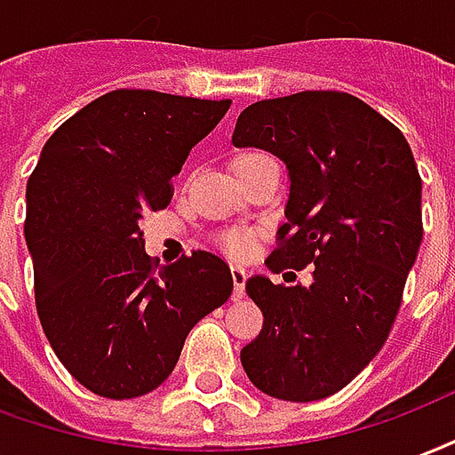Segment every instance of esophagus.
Returning <instances> with one entry per match:
<instances>
[{
  "label": "esophagus",
  "instance_id": "1",
  "mask_svg": "<svg viewBox=\"0 0 455 455\" xmlns=\"http://www.w3.org/2000/svg\"><path fill=\"white\" fill-rule=\"evenodd\" d=\"M231 277H234V299H243L248 272H245L241 265H231Z\"/></svg>",
  "mask_w": 455,
  "mask_h": 455
}]
</instances>
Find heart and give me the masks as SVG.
<instances>
[{"label":"heart","instance_id":"b5f03b06","mask_svg":"<svg viewBox=\"0 0 455 455\" xmlns=\"http://www.w3.org/2000/svg\"><path fill=\"white\" fill-rule=\"evenodd\" d=\"M267 154H262V151H243V154H238L236 156V173L238 171H243L255 161L265 159ZM255 234L251 228H228L224 231L221 236H219V245H221V251H227L228 255H234V258H243V255L251 253V248H253Z\"/></svg>","mask_w":455,"mask_h":455}]
</instances>
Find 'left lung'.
Wrapping results in <instances>:
<instances>
[{
	"instance_id": "1",
	"label": "left lung",
	"mask_w": 455,
	"mask_h": 455,
	"mask_svg": "<svg viewBox=\"0 0 455 455\" xmlns=\"http://www.w3.org/2000/svg\"><path fill=\"white\" fill-rule=\"evenodd\" d=\"M231 142L287 164V221L265 265H311L313 277L308 287L245 282L265 321L241 364L272 398H328L379 355L398 315L422 243L415 156L395 124L342 91L258 100Z\"/></svg>"
}]
</instances>
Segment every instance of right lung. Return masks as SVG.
Wrapping results in <instances>:
<instances>
[{
  "instance_id": "add662e5",
  "label": "right lung",
  "mask_w": 455,
  "mask_h": 455,
  "mask_svg": "<svg viewBox=\"0 0 455 455\" xmlns=\"http://www.w3.org/2000/svg\"><path fill=\"white\" fill-rule=\"evenodd\" d=\"M231 100L117 89L57 127L26 185V245L50 347L84 388L137 398L166 381L188 332L234 289L219 255L168 267L140 219L173 197L171 178Z\"/></svg>"
}]
</instances>
